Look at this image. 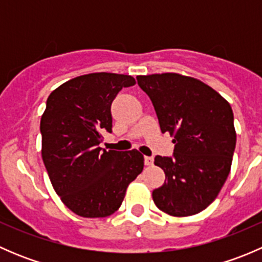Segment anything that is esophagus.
Masks as SVG:
<instances>
[{"mask_svg":"<svg viewBox=\"0 0 262 262\" xmlns=\"http://www.w3.org/2000/svg\"><path fill=\"white\" fill-rule=\"evenodd\" d=\"M144 165H146V166H152L153 165V158L146 156V157H144Z\"/></svg>","mask_w":262,"mask_h":262,"instance_id":"esophagus-1","label":"esophagus"}]
</instances>
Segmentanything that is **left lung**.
I'll return each instance as SVG.
<instances>
[{"mask_svg":"<svg viewBox=\"0 0 262 262\" xmlns=\"http://www.w3.org/2000/svg\"><path fill=\"white\" fill-rule=\"evenodd\" d=\"M149 96L161 132L173 137V157L156 156L165 184L152 192L157 208L189 216L212 204L229 175L236 147L229 102L198 78L180 73L137 76Z\"/></svg>","mask_w":262,"mask_h":262,"instance_id":"left-lung-1","label":"left lung"}]
</instances>
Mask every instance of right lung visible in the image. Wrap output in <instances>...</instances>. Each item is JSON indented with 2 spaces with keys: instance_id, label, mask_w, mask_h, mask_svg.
<instances>
[{
  "instance_id": "obj_1",
  "label": "right lung",
  "mask_w": 262,
  "mask_h": 262,
  "mask_svg": "<svg viewBox=\"0 0 262 262\" xmlns=\"http://www.w3.org/2000/svg\"><path fill=\"white\" fill-rule=\"evenodd\" d=\"M128 75L96 72L64 82L49 95L41 115V157L63 204L83 218H104L120 208L126 187L142 172L137 149L102 150V133L112 132V102Z\"/></svg>"
}]
</instances>
